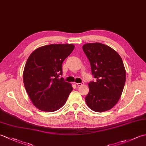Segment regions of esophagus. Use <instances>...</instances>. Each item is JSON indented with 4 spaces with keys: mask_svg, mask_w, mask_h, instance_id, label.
I'll use <instances>...</instances> for the list:
<instances>
[{
    "mask_svg": "<svg viewBox=\"0 0 146 146\" xmlns=\"http://www.w3.org/2000/svg\"><path fill=\"white\" fill-rule=\"evenodd\" d=\"M76 84L77 86H82L83 84V83H76Z\"/></svg>",
    "mask_w": 146,
    "mask_h": 146,
    "instance_id": "obj_1",
    "label": "esophagus"
}]
</instances>
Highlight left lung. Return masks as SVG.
Returning <instances> with one entry per match:
<instances>
[{
    "label": "left lung",
    "instance_id": "left-lung-1",
    "mask_svg": "<svg viewBox=\"0 0 146 146\" xmlns=\"http://www.w3.org/2000/svg\"><path fill=\"white\" fill-rule=\"evenodd\" d=\"M83 50L96 80L88 83L86 104L97 112L110 110L119 100L125 83L126 72L122 58L113 49L100 42L86 43Z\"/></svg>",
    "mask_w": 146,
    "mask_h": 146
}]
</instances>
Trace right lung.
Here are the masks:
<instances>
[{
	"instance_id": "1",
	"label": "right lung",
	"mask_w": 146,
	"mask_h": 146,
	"mask_svg": "<svg viewBox=\"0 0 146 146\" xmlns=\"http://www.w3.org/2000/svg\"><path fill=\"white\" fill-rule=\"evenodd\" d=\"M74 48L73 44L43 46L27 59L23 71L24 87L39 110L52 112L66 103L72 85L58 77L62 75V63Z\"/></svg>"
}]
</instances>
